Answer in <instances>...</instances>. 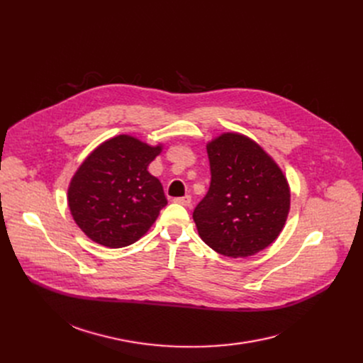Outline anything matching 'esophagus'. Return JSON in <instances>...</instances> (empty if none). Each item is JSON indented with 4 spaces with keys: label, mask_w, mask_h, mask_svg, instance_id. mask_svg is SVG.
I'll use <instances>...</instances> for the list:
<instances>
[{
    "label": "esophagus",
    "mask_w": 363,
    "mask_h": 363,
    "mask_svg": "<svg viewBox=\"0 0 363 363\" xmlns=\"http://www.w3.org/2000/svg\"><path fill=\"white\" fill-rule=\"evenodd\" d=\"M174 201H175V203H178V204H182V206H189V204H191V197H189V196L175 197V199H174Z\"/></svg>",
    "instance_id": "obj_1"
}]
</instances>
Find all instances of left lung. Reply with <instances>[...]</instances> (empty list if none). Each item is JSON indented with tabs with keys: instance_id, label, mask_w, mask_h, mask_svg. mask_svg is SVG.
Segmentation results:
<instances>
[{
	"instance_id": "left-lung-1",
	"label": "left lung",
	"mask_w": 363,
	"mask_h": 363,
	"mask_svg": "<svg viewBox=\"0 0 363 363\" xmlns=\"http://www.w3.org/2000/svg\"><path fill=\"white\" fill-rule=\"evenodd\" d=\"M207 156L211 186L193 213L201 240L228 257L259 253L287 220V179L260 145L240 133L208 143Z\"/></svg>"
}]
</instances>
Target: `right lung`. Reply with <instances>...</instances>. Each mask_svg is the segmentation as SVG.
Returning <instances> with one entry per match:
<instances>
[{"mask_svg":"<svg viewBox=\"0 0 363 363\" xmlns=\"http://www.w3.org/2000/svg\"><path fill=\"white\" fill-rule=\"evenodd\" d=\"M162 147L119 135L95 148L69 186L70 213L95 242L121 249L140 240L167 204L147 170Z\"/></svg>","mask_w":363,"mask_h":363,"instance_id":"obj_1","label":"right lung"}]
</instances>
